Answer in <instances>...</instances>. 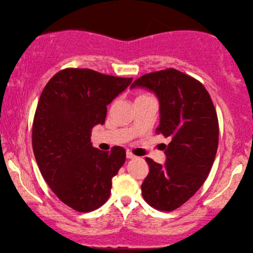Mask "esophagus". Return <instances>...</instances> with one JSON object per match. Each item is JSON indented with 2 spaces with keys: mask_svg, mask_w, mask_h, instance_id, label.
I'll return each instance as SVG.
<instances>
[{
  "mask_svg": "<svg viewBox=\"0 0 253 253\" xmlns=\"http://www.w3.org/2000/svg\"><path fill=\"white\" fill-rule=\"evenodd\" d=\"M126 157L128 158V160H131V158H135L136 156L134 155V154H132L131 152H129V151H127L126 152Z\"/></svg>",
  "mask_w": 253,
  "mask_h": 253,
  "instance_id": "1",
  "label": "esophagus"
}]
</instances>
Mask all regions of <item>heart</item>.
I'll return each instance as SVG.
<instances>
[{
	"mask_svg": "<svg viewBox=\"0 0 253 253\" xmlns=\"http://www.w3.org/2000/svg\"><path fill=\"white\" fill-rule=\"evenodd\" d=\"M148 97H151V96H147V95H140V96H138L136 98V100L137 99H142V98H148Z\"/></svg>",
	"mask_w": 253,
	"mask_h": 253,
	"instance_id": "b5f03b06",
	"label": "heart"
}]
</instances>
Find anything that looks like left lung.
Segmentation results:
<instances>
[{
  "instance_id": "left-lung-1",
  "label": "left lung",
  "mask_w": 253,
  "mask_h": 253,
  "mask_svg": "<svg viewBox=\"0 0 253 253\" xmlns=\"http://www.w3.org/2000/svg\"><path fill=\"white\" fill-rule=\"evenodd\" d=\"M147 88L161 105L157 134L169 137L164 165L146 157L149 172L144 200L158 211L172 212L193 196L212 169L219 144V121L211 96L193 77L173 68L151 72L130 88Z\"/></svg>"
}]
</instances>
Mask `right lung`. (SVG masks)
<instances>
[{"mask_svg":"<svg viewBox=\"0 0 253 253\" xmlns=\"http://www.w3.org/2000/svg\"><path fill=\"white\" fill-rule=\"evenodd\" d=\"M132 78L67 68L55 74L38 102L32 147L42 176L60 201L91 212L109 199L111 178L126 160L125 149L92 147V128L105 123L107 105Z\"/></svg>","mask_w":253,"mask_h":253,"instance_id":"right-lung-1","label":"right lung"}]
</instances>
